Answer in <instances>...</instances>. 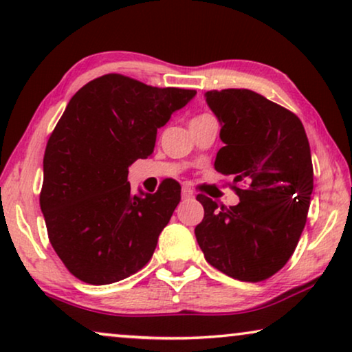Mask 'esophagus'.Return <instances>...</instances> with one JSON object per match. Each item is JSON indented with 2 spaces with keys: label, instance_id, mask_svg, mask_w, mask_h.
I'll list each match as a JSON object with an SVG mask.
<instances>
[{
  "label": "esophagus",
  "instance_id": "obj_1",
  "mask_svg": "<svg viewBox=\"0 0 352 352\" xmlns=\"http://www.w3.org/2000/svg\"><path fill=\"white\" fill-rule=\"evenodd\" d=\"M181 195L184 200H189V199H194V190L190 189L189 186H182V190H181Z\"/></svg>",
  "mask_w": 352,
  "mask_h": 352
}]
</instances>
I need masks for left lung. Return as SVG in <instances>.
Segmentation results:
<instances>
[{"label":"left lung","instance_id":"obj_1","mask_svg":"<svg viewBox=\"0 0 352 352\" xmlns=\"http://www.w3.org/2000/svg\"><path fill=\"white\" fill-rule=\"evenodd\" d=\"M205 98L224 142L214 168L234 177L240 201L218 208L197 195L205 210L197 242L226 276L264 280L285 266L305 229L314 187L309 141L295 113L254 91H208Z\"/></svg>","mask_w":352,"mask_h":352}]
</instances>
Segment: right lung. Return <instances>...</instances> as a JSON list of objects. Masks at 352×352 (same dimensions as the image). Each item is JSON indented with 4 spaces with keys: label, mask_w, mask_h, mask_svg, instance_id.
Masks as SVG:
<instances>
[{
    "label": "right lung",
    "mask_w": 352,
    "mask_h": 352,
    "mask_svg": "<svg viewBox=\"0 0 352 352\" xmlns=\"http://www.w3.org/2000/svg\"><path fill=\"white\" fill-rule=\"evenodd\" d=\"M195 94L109 74L70 99L46 146L40 206L52 248L76 278L107 285L152 258L181 186L168 179L155 194L133 195L128 166L151 155L157 129Z\"/></svg>",
    "instance_id": "right-lung-1"
}]
</instances>
